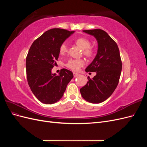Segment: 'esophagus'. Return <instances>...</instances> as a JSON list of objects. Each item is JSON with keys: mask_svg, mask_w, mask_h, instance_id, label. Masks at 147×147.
Wrapping results in <instances>:
<instances>
[{"mask_svg": "<svg viewBox=\"0 0 147 147\" xmlns=\"http://www.w3.org/2000/svg\"><path fill=\"white\" fill-rule=\"evenodd\" d=\"M73 74H74V77H77V76H78V75H79L78 74L75 73V72H74Z\"/></svg>", "mask_w": 147, "mask_h": 147, "instance_id": "1", "label": "esophagus"}]
</instances>
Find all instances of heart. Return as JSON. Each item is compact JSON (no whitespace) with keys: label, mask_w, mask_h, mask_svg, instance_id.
I'll list each match as a JSON object with an SVG mask.
<instances>
[{"label":"heart","mask_w":147,"mask_h":147,"mask_svg":"<svg viewBox=\"0 0 147 147\" xmlns=\"http://www.w3.org/2000/svg\"><path fill=\"white\" fill-rule=\"evenodd\" d=\"M75 43L76 45L83 50V53L84 56L88 57H92L94 55V50L92 47L90 46L91 42L90 40L86 37H79L75 39ZM67 51V47L65 43H63L59 48V53L61 55H64ZM84 64V61L82 59H69L65 65L67 68L70 69L73 71H78L82 66Z\"/></svg>","instance_id":"b5f03b06"}]
</instances>
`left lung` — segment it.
Returning <instances> with one entry per match:
<instances>
[{"mask_svg": "<svg viewBox=\"0 0 147 147\" xmlns=\"http://www.w3.org/2000/svg\"><path fill=\"white\" fill-rule=\"evenodd\" d=\"M93 35L98 43L97 53L89 65L86 72H96L92 78L88 77L86 85L80 89L84 99L91 103L105 101L112 94L118 86L122 70V63L117 43L102 29L84 30Z\"/></svg>", "mask_w": 147, "mask_h": 147, "instance_id": "8db88e82", "label": "left lung"}]
</instances>
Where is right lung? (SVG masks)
<instances>
[{
    "label": "right lung",
    "instance_id": "obj_1",
    "mask_svg": "<svg viewBox=\"0 0 147 147\" xmlns=\"http://www.w3.org/2000/svg\"><path fill=\"white\" fill-rule=\"evenodd\" d=\"M74 31L55 28L44 32L32 43L26 57L28 84L34 96L45 104H52L63 97L74 77L71 71L63 69L58 75L52 74L59 55V48Z\"/></svg>",
    "mask_w": 147,
    "mask_h": 147
}]
</instances>
